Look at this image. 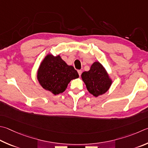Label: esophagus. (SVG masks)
<instances>
[{"label":"esophagus","instance_id":"obj_1","mask_svg":"<svg viewBox=\"0 0 148 148\" xmlns=\"http://www.w3.org/2000/svg\"><path fill=\"white\" fill-rule=\"evenodd\" d=\"M77 72H78V74H79V76H81V74H82V70H78V71H77Z\"/></svg>","mask_w":148,"mask_h":148}]
</instances>
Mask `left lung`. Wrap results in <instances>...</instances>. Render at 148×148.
Segmentation results:
<instances>
[{"label": "left lung", "mask_w": 148, "mask_h": 148, "mask_svg": "<svg viewBox=\"0 0 148 148\" xmlns=\"http://www.w3.org/2000/svg\"><path fill=\"white\" fill-rule=\"evenodd\" d=\"M82 78L87 90L95 97L106 93L112 84V80L101 64L96 61L88 71L83 72Z\"/></svg>", "instance_id": "8db88e82"}]
</instances>
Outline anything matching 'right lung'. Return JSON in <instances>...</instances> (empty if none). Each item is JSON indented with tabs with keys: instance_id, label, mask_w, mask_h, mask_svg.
<instances>
[{
	"instance_id": "add662e5",
	"label": "right lung",
	"mask_w": 148,
	"mask_h": 148,
	"mask_svg": "<svg viewBox=\"0 0 148 148\" xmlns=\"http://www.w3.org/2000/svg\"><path fill=\"white\" fill-rule=\"evenodd\" d=\"M37 77L42 88L56 95L63 92L70 82L77 78L79 75L60 56L48 54L40 64Z\"/></svg>"
}]
</instances>
